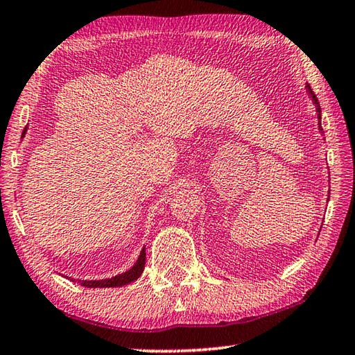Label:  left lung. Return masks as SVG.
Wrapping results in <instances>:
<instances>
[{"mask_svg": "<svg viewBox=\"0 0 355 355\" xmlns=\"http://www.w3.org/2000/svg\"><path fill=\"white\" fill-rule=\"evenodd\" d=\"M306 92H308V95H309V98L313 99V103H314V105H315V112H317V119H319V130L320 132H323V128H322V110H320V104H319V99H317V96L314 95L313 93V90H311V87H309V84H306Z\"/></svg>", "mask_w": 355, "mask_h": 355, "instance_id": "8db88e82", "label": "left lung"}]
</instances>
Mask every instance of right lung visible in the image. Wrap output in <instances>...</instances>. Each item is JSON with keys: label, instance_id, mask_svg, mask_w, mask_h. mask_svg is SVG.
<instances>
[{"label": "right lung", "instance_id": "1", "mask_svg": "<svg viewBox=\"0 0 355 355\" xmlns=\"http://www.w3.org/2000/svg\"><path fill=\"white\" fill-rule=\"evenodd\" d=\"M27 132V127H24L23 130V135H26ZM146 247L142 248L139 257H137L136 263L130 268L128 271L118 274V276L110 277V279H103V280H78L79 284L85 288H113V286H124L132 284V282L137 280L141 277V274L144 271V266H146ZM75 282V279H71Z\"/></svg>", "mask_w": 355, "mask_h": 355}]
</instances>
